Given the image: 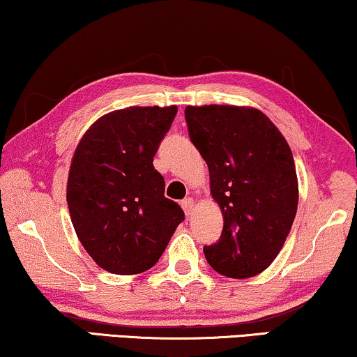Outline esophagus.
<instances>
[{"mask_svg": "<svg viewBox=\"0 0 357 357\" xmlns=\"http://www.w3.org/2000/svg\"><path fill=\"white\" fill-rule=\"evenodd\" d=\"M180 204H182L185 214H187V215L193 214V209H195V201H193V198H185Z\"/></svg>", "mask_w": 357, "mask_h": 357, "instance_id": "34e87169", "label": "esophagus"}]
</instances>
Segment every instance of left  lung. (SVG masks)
<instances>
[{
  "instance_id": "left-lung-1",
  "label": "left lung",
  "mask_w": 357,
  "mask_h": 357,
  "mask_svg": "<svg viewBox=\"0 0 357 357\" xmlns=\"http://www.w3.org/2000/svg\"><path fill=\"white\" fill-rule=\"evenodd\" d=\"M185 121L224 215L219 241L204 246L206 259L225 277L257 275L280 252L296 215L291 149L255 107L187 106Z\"/></svg>"
}]
</instances>
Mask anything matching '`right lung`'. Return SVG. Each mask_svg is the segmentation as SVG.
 I'll use <instances>...</instances> for the list:
<instances>
[{"instance_id":"add662e5","label":"right lung","mask_w":357,"mask_h":357,"mask_svg":"<svg viewBox=\"0 0 357 357\" xmlns=\"http://www.w3.org/2000/svg\"><path fill=\"white\" fill-rule=\"evenodd\" d=\"M177 106L127 107L102 116L82 137L67 180L75 234L98 266L117 275L151 268L185 214L164 196L153 166Z\"/></svg>"}]
</instances>
